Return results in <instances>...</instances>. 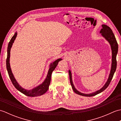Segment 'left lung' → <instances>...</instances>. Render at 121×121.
Segmentation results:
<instances>
[{
    "instance_id": "left-lung-1",
    "label": "left lung",
    "mask_w": 121,
    "mask_h": 121,
    "mask_svg": "<svg viewBox=\"0 0 121 121\" xmlns=\"http://www.w3.org/2000/svg\"><path fill=\"white\" fill-rule=\"evenodd\" d=\"M102 28L101 29V30H100V33H101V35H102V36H104L108 41L110 45H111V49H112V66H111V71H110V73L109 76V78L108 79L106 84L104 85V86L102 87L101 89H100V90H99V91H98L95 92H93V93H91L90 94H85L79 92L75 88V87H74L73 84L72 79L71 72V71L69 70V76H70V83L72 86V87L73 91L75 92L76 94L81 95V96H86V97L94 96L95 95L98 94L100 93V92H101L102 91H104V90L107 88L108 86L109 85L110 82H111L112 79L113 78V76L115 71L116 70L117 65V55L118 51V44H117V41L116 40V38L115 37V36L113 34V33L112 30L110 29V27L108 26L107 25L105 24L102 25Z\"/></svg>"
}]
</instances>
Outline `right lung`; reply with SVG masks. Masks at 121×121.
<instances>
[{"instance_id": "obj_1", "label": "right lung", "mask_w": 121, "mask_h": 121, "mask_svg": "<svg viewBox=\"0 0 121 121\" xmlns=\"http://www.w3.org/2000/svg\"><path fill=\"white\" fill-rule=\"evenodd\" d=\"M17 33H15L14 35L13 36V37L11 38V40L9 43L8 46V49H7V58L6 60V66L7 69L8 71V73L9 78L11 79L12 83L13 85L16 88L18 91H20L22 93L24 94L25 95L30 97H37L41 96L43 94H44L45 92L48 91L49 88V86L51 81V74H52V71L55 70L56 68V65H58V62L59 61L62 60L61 59H59L58 60L54 61L53 63H52L50 65V68L49 69L48 75L47 76V78L45 79V81L43 82L42 84L40 85L39 86H37V87H35V88L33 89L32 90H30V91H27L26 89H24L22 88V87L20 86L18 83L17 82L15 79L14 78L13 75L11 72V68H10V50H11V48L12 47V45L13 43L14 40L15 39V38L17 37Z\"/></svg>"}]
</instances>
